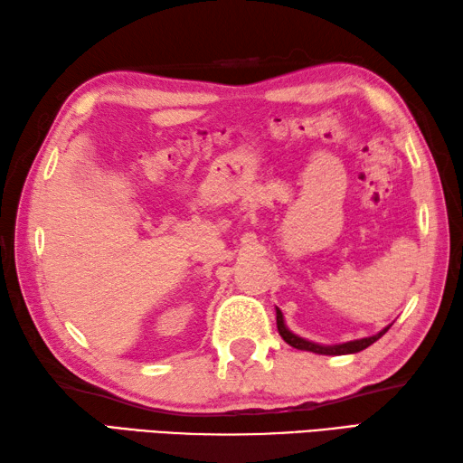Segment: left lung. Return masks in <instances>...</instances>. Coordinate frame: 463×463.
<instances>
[{"instance_id":"left-lung-1","label":"left lung","mask_w":463,"mask_h":463,"mask_svg":"<svg viewBox=\"0 0 463 463\" xmlns=\"http://www.w3.org/2000/svg\"><path fill=\"white\" fill-rule=\"evenodd\" d=\"M276 316H278V332L279 335L284 337V342H288L291 347H296V350H306V352H314V354H322V355H344V354H357L365 350V347H370L373 342H377L385 332H388L390 326L382 329L380 334H375L372 337H364V339H354V342H345V344H337V345H319L314 342H307V339L299 337L296 334H291L289 329L284 324V316H281V311L276 309Z\"/></svg>"}]
</instances>
